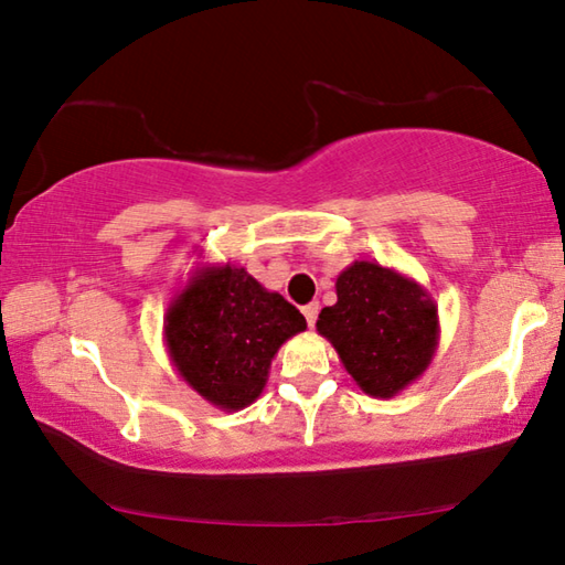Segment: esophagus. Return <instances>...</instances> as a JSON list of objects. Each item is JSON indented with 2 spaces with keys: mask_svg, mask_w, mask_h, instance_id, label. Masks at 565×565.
Masks as SVG:
<instances>
[{
  "mask_svg": "<svg viewBox=\"0 0 565 565\" xmlns=\"http://www.w3.org/2000/svg\"><path fill=\"white\" fill-rule=\"evenodd\" d=\"M303 316H306V323L313 328L316 326V318H318V303L313 301L309 306H303Z\"/></svg>",
  "mask_w": 565,
  "mask_h": 565,
  "instance_id": "esophagus-1",
  "label": "esophagus"
}]
</instances>
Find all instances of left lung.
I'll list each match as a JSON object with an SVG mask.
<instances>
[{"mask_svg":"<svg viewBox=\"0 0 565 565\" xmlns=\"http://www.w3.org/2000/svg\"><path fill=\"white\" fill-rule=\"evenodd\" d=\"M335 296L318 313L316 331L365 395L395 397L427 371L439 316L423 284L377 262H353L338 274Z\"/></svg>","mask_w":565,"mask_h":565,"instance_id":"obj_1","label":"left lung"}]
</instances>
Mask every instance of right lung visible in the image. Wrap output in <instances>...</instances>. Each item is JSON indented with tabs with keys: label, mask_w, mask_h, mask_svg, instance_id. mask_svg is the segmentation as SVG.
Wrapping results in <instances>:
<instances>
[{
	"label": "right lung",
	"mask_w": 565,
	"mask_h": 565,
	"mask_svg": "<svg viewBox=\"0 0 565 565\" xmlns=\"http://www.w3.org/2000/svg\"><path fill=\"white\" fill-rule=\"evenodd\" d=\"M301 331L306 318L296 306L230 262L194 264L162 318L172 367L227 413L264 393L274 355Z\"/></svg>",
	"instance_id": "add662e5"
}]
</instances>
